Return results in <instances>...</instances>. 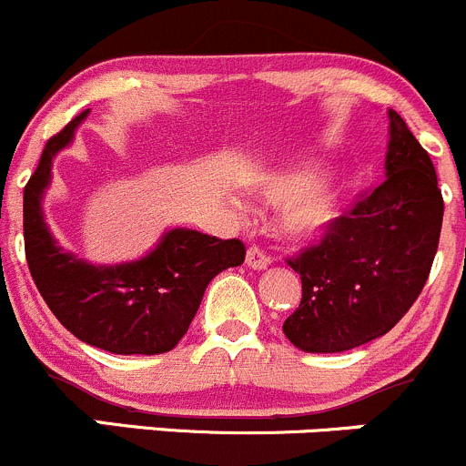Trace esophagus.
<instances>
[{"instance_id": "34e87169", "label": "esophagus", "mask_w": 466, "mask_h": 466, "mask_svg": "<svg viewBox=\"0 0 466 466\" xmlns=\"http://www.w3.org/2000/svg\"><path fill=\"white\" fill-rule=\"evenodd\" d=\"M246 264L255 270H264L270 264V257L259 246H250L246 252Z\"/></svg>"}]
</instances>
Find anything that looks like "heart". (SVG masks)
<instances>
[{
	"label": "heart",
	"mask_w": 466,
	"mask_h": 466,
	"mask_svg": "<svg viewBox=\"0 0 466 466\" xmlns=\"http://www.w3.org/2000/svg\"><path fill=\"white\" fill-rule=\"evenodd\" d=\"M323 175L319 166H300L287 173L266 177L259 193L268 202H288L282 214V232L291 238H311L329 228L339 218L343 207V191L334 184H320Z\"/></svg>",
	"instance_id": "heart-1"
}]
</instances>
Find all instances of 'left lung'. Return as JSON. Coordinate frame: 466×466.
Instances as JSON below:
<instances>
[{
	"label": "left lung",
	"mask_w": 466,
	"mask_h": 466,
	"mask_svg": "<svg viewBox=\"0 0 466 466\" xmlns=\"http://www.w3.org/2000/svg\"><path fill=\"white\" fill-rule=\"evenodd\" d=\"M385 168V182L287 259L302 298L282 329L305 353H341L387 334L431 275L444 198L431 157L394 108Z\"/></svg>",
	"instance_id": "1"
}]
</instances>
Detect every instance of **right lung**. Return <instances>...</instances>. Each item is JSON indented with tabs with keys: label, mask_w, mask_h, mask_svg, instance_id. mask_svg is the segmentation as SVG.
<instances>
[{
	"label": "right lung",
	"mask_w": 466,
	"mask_h": 466,
	"mask_svg": "<svg viewBox=\"0 0 466 466\" xmlns=\"http://www.w3.org/2000/svg\"><path fill=\"white\" fill-rule=\"evenodd\" d=\"M86 113L54 134L25 187V255L52 314L76 339L116 355H159L187 334L205 289L220 270L246 259L238 238L170 229L147 257L93 266L56 246L43 218L52 157L67 146Z\"/></svg>",
	"instance_id": "obj_1"
}]
</instances>
